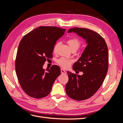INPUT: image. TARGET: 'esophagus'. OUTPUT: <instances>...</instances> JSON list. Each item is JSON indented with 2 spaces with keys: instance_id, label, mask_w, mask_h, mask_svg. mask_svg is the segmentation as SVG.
Returning <instances> with one entry per match:
<instances>
[{
  "instance_id": "esophagus-1",
  "label": "esophagus",
  "mask_w": 123,
  "mask_h": 123,
  "mask_svg": "<svg viewBox=\"0 0 123 123\" xmlns=\"http://www.w3.org/2000/svg\"><path fill=\"white\" fill-rule=\"evenodd\" d=\"M61 73L62 74H67V72H66V71L64 70L63 69H61Z\"/></svg>"
}]
</instances>
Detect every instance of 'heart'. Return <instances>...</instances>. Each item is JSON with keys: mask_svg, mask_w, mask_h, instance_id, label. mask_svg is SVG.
<instances>
[{"mask_svg": "<svg viewBox=\"0 0 123 123\" xmlns=\"http://www.w3.org/2000/svg\"><path fill=\"white\" fill-rule=\"evenodd\" d=\"M67 43L69 45L71 49L76 48L78 49L80 45V43L78 39L76 38H70L67 41ZM73 60L70 58H68L66 57H62L60 58H59L57 61V63L58 65H60L62 68L67 69L69 68L71 63L73 62Z\"/></svg>", "mask_w": 123, "mask_h": 123, "instance_id": "heart-1", "label": "heart"}]
</instances>
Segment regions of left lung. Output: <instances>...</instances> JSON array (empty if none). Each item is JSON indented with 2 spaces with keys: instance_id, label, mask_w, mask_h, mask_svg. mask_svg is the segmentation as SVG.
<instances>
[{
  "instance_id": "obj_1",
  "label": "left lung",
  "mask_w": 123,
  "mask_h": 123,
  "mask_svg": "<svg viewBox=\"0 0 123 123\" xmlns=\"http://www.w3.org/2000/svg\"><path fill=\"white\" fill-rule=\"evenodd\" d=\"M68 32L76 33L86 40L87 45L73 66L74 71L78 70L83 74L79 75L67 72L69 81L66 92L74 100H86L98 90L106 76L108 68L107 46L99 33L89 29L74 27Z\"/></svg>"
}]
</instances>
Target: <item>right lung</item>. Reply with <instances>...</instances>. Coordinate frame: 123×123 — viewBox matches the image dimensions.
Returning <instances> with one entry per match:
<instances>
[{
	"label": "right lung",
	"instance_id": "1",
	"mask_svg": "<svg viewBox=\"0 0 123 123\" xmlns=\"http://www.w3.org/2000/svg\"><path fill=\"white\" fill-rule=\"evenodd\" d=\"M65 31L57 27L41 26L21 39L15 69L21 87L29 96L40 99L48 95L55 80L61 75V69L57 65L46 71L43 66L47 59L52 57L54 45Z\"/></svg>",
	"mask_w": 123,
	"mask_h": 123
}]
</instances>
